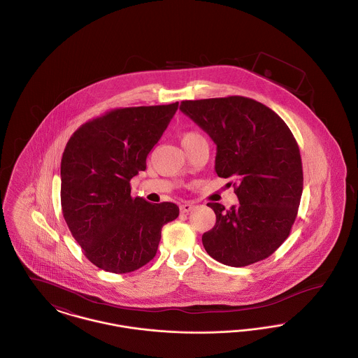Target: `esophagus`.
<instances>
[{
    "label": "esophagus",
    "instance_id": "obj_1",
    "mask_svg": "<svg viewBox=\"0 0 358 358\" xmlns=\"http://www.w3.org/2000/svg\"><path fill=\"white\" fill-rule=\"evenodd\" d=\"M193 208H194V205L192 204V203H184V204H181V206H180V210H181V213H189Z\"/></svg>",
    "mask_w": 358,
    "mask_h": 358
}]
</instances>
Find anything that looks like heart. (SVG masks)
<instances>
[{"label":"heart","instance_id":"heart-1","mask_svg":"<svg viewBox=\"0 0 358 358\" xmlns=\"http://www.w3.org/2000/svg\"><path fill=\"white\" fill-rule=\"evenodd\" d=\"M200 134L199 133H196V131H187V133H184L182 136H181V142L182 143H187L189 141H192V139H196V138H199Z\"/></svg>","mask_w":358,"mask_h":358}]
</instances>
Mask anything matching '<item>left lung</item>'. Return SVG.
Instances as JSON below:
<instances>
[{"label": "left lung", "mask_w": 358, "mask_h": 358, "mask_svg": "<svg viewBox=\"0 0 358 358\" xmlns=\"http://www.w3.org/2000/svg\"><path fill=\"white\" fill-rule=\"evenodd\" d=\"M180 110L216 143L217 176L236 181L238 205L208 204L216 224L203 235L205 251L231 267L273 255L289 238L303 190L299 146L289 126L263 103L238 95L182 101Z\"/></svg>", "instance_id": "8db88e82"}]
</instances>
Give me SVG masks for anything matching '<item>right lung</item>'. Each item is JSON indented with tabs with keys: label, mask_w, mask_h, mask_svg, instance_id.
Segmentation results:
<instances>
[{
	"label": "right lung",
	"mask_w": 358,
	"mask_h": 358,
	"mask_svg": "<svg viewBox=\"0 0 358 358\" xmlns=\"http://www.w3.org/2000/svg\"><path fill=\"white\" fill-rule=\"evenodd\" d=\"M178 102L124 107L82 124L62 157V210L85 257L104 271H136L153 259L173 203L131 196V178L166 130Z\"/></svg>",
	"instance_id": "right-lung-1"
}]
</instances>
